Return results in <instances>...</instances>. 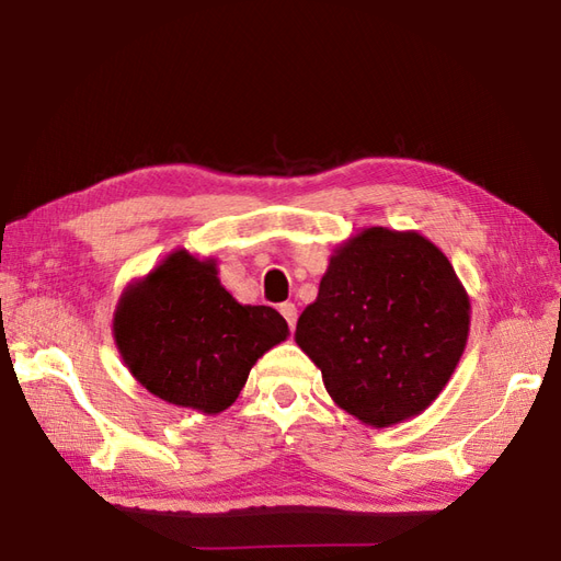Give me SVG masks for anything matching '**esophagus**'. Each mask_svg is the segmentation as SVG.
<instances>
[{"instance_id":"esophagus-1","label":"esophagus","mask_w":561,"mask_h":561,"mask_svg":"<svg viewBox=\"0 0 561 561\" xmlns=\"http://www.w3.org/2000/svg\"><path fill=\"white\" fill-rule=\"evenodd\" d=\"M279 313H282L284 320H287V323H289V330H294V328H296V316H299V313H296V306H294V304H282V306H279Z\"/></svg>"}]
</instances>
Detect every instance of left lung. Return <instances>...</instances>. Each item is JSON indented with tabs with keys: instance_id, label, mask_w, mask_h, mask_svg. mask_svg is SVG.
I'll return each mask as SVG.
<instances>
[{
	"instance_id": "obj_1",
	"label": "left lung",
	"mask_w": 561,
	"mask_h": 561,
	"mask_svg": "<svg viewBox=\"0 0 561 561\" xmlns=\"http://www.w3.org/2000/svg\"><path fill=\"white\" fill-rule=\"evenodd\" d=\"M468 330L470 299L448 257L416 231L371 226L330 257L294 337L330 398L383 428L438 398Z\"/></svg>"
}]
</instances>
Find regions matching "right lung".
Wrapping results in <instances>:
<instances>
[{
  "mask_svg": "<svg viewBox=\"0 0 561 561\" xmlns=\"http://www.w3.org/2000/svg\"><path fill=\"white\" fill-rule=\"evenodd\" d=\"M117 352L151 396L217 414L236 402L250 368L289 325L270 306H243L221 287L217 262L175 250L115 308Z\"/></svg>",
  "mask_w": 561,
  "mask_h": 561,
  "instance_id": "1",
  "label": "right lung"
}]
</instances>
